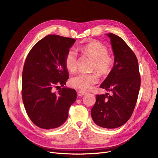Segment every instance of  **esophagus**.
Instances as JSON below:
<instances>
[{
  "mask_svg": "<svg viewBox=\"0 0 158 158\" xmlns=\"http://www.w3.org/2000/svg\"><path fill=\"white\" fill-rule=\"evenodd\" d=\"M87 93L84 91H78V92H77V95L79 96H83L84 95H85Z\"/></svg>",
  "mask_w": 158,
  "mask_h": 158,
  "instance_id": "esophagus-1",
  "label": "esophagus"
}]
</instances>
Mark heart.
Instances as JSON below:
<instances>
[{
	"label": "heart",
	"instance_id": "heart-1",
	"mask_svg": "<svg viewBox=\"0 0 158 158\" xmlns=\"http://www.w3.org/2000/svg\"><path fill=\"white\" fill-rule=\"evenodd\" d=\"M81 51L94 60L93 69H95L100 75H107L112 70L114 59L108 55V48L99 41H91L81 47ZM64 64L67 69L74 73L77 69V55L73 50H70L64 57ZM99 75L95 72L91 73H79L71 80V85L81 90H89L98 82Z\"/></svg>",
	"mask_w": 158,
	"mask_h": 158
}]
</instances>
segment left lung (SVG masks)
I'll return each instance as SVG.
<instances>
[{"label":"left lung","mask_w":158,"mask_h":158,"mask_svg":"<svg viewBox=\"0 0 158 158\" xmlns=\"http://www.w3.org/2000/svg\"><path fill=\"white\" fill-rule=\"evenodd\" d=\"M107 35L110 39L114 64L100 87L111 91L113 95H96L91 117L99 126L114 129L123 125L131 118L138 97L141 78L134 52L118 35Z\"/></svg>","instance_id":"obj_1"}]
</instances>
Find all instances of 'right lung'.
Returning a JSON list of instances; mask_svg holds the SVG:
<instances>
[{"mask_svg": "<svg viewBox=\"0 0 158 158\" xmlns=\"http://www.w3.org/2000/svg\"><path fill=\"white\" fill-rule=\"evenodd\" d=\"M75 39L48 35L31 48L24 64L22 98L35 125L49 129L63 125L77 99L75 89L63 87L69 77L64 57ZM59 88L57 93L54 87Z\"/></svg>", "mask_w": 158, "mask_h": 158, "instance_id": "right-lung-1", "label": "right lung"}]
</instances>
